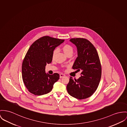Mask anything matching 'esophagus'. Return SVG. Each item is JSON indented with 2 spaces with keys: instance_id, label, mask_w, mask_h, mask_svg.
<instances>
[{
  "instance_id": "34e87169",
  "label": "esophagus",
  "mask_w": 127,
  "mask_h": 127,
  "mask_svg": "<svg viewBox=\"0 0 127 127\" xmlns=\"http://www.w3.org/2000/svg\"><path fill=\"white\" fill-rule=\"evenodd\" d=\"M59 76H60V78H62V77H64V76H65V75L64 74L61 73V74H60Z\"/></svg>"
}]
</instances>
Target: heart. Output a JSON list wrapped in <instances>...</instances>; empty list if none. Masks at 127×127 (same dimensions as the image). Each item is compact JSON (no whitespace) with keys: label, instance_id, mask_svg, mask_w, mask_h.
<instances>
[{"label":"heart","instance_id":"b5f03b06","mask_svg":"<svg viewBox=\"0 0 127 127\" xmlns=\"http://www.w3.org/2000/svg\"><path fill=\"white\" fill-rule=\"evenodd\" d=\"M61 49L63 53L65 54V55L68 56V55H72L73 52V47L68 44H65L62 46ZM57 53V50H55L53 51L52 58L54 59Z\"/></svg>","mask_w":127,"mask_h":127}]
</instances>
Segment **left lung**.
<instances>
[{
  "label": "left lung",
  "instance_id": "8db88e82",
  "mask_svg": "<svg viewBox=\"0 0 127 127\" xmlns=\"http://www.w3.org/2000/svg\"><path fill=\"white\" fill-rule=\"evenodd\" d=\"M70 41L77 48L78 57L72 68L81 71V77L73 80L70 77L67 89L68 94L79 99L90 97L98 88L101 76V66L98 52L87 39L72 38Z\"/></svg>",
  "mask_w": 127,
  "mask_h": 127
}]
</instances>
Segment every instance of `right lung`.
I'll return each instance as SVG.
<instances>
[{
    "label": "right lung",
    "mask_w": 127,
    "mask_h": 127,
    "mask_svg": "<svg viewBox=\"0 0 127 127\" xmlns=\"http://www.w3.org/2000/svg\"><path fill=\"white\" fill-rule=\"evenodd\" d=\"M64 39L45 36L34 41L28 50L22 66L24 83L31 93L42 95L48 93L59 79V74L45 73V66L52 61L53 53Z\"/></svg>",
    "instance_id": "add662e5"
}]
</instances>
